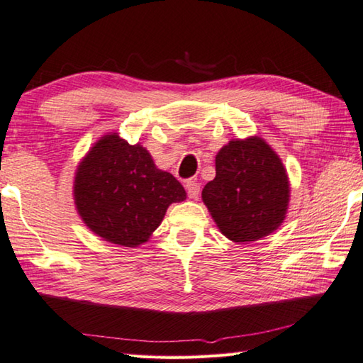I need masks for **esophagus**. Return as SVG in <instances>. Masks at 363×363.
I'll list each match as a JSON object with an SVG mask.
<instances>
[{
    "mask_svg": "<svg viewBox=\"0 0 363 363\" xmlns=\"http://www.w3.org/2000/svg\"><path fill=\"white\" fill-rule=\"evenodd\" d=\"M184 188H186V193H188L191 199H197V197H199L201 186H199V183H197V182L188 180L186 183H184Z\"/></svg>",
    "mask_w": 363,
    "mask_h": 363,
    "instance_id": "34e87169",
    "label": "esophagus"
}]
</instances>
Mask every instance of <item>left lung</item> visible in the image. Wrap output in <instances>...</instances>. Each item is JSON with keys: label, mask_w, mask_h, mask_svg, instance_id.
<instances>
[{"label": "left lung", "mask_w": 363, "mask_h": 363, "mask_svg": "<svg viewBox=\"0 0 363 363\" xmlns=\"http://www.w3.org/2000/svg\"><path fill=\"white\" fill-rule=\"evenodd\" d=\"M216 177L202 201L218 229L232 242L261 240L277 230L289 205V179L264 139L230 140L216 155Z\"/></svg>", "instance_id": "left-lung-1"}]
</instances>
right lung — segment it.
Wrapping results in <instances>:
<instances>
[{"mask_svg":"<svg viewBox=\"0 0 363 363\" xmlns=\"http://www.w3.org/2000/svg\"><path fill=\"white\" fill-rule=\"evenodd\" d=\"M184 199L186 191L172 174L117 133L94 143L74 179L75 207L84 223L102 240L128 248L145 243L169 205Z\"/></svg>","mask_w":363,"mask_h":363,"instance_id":"1","label":"right lung"}]
</instances>
